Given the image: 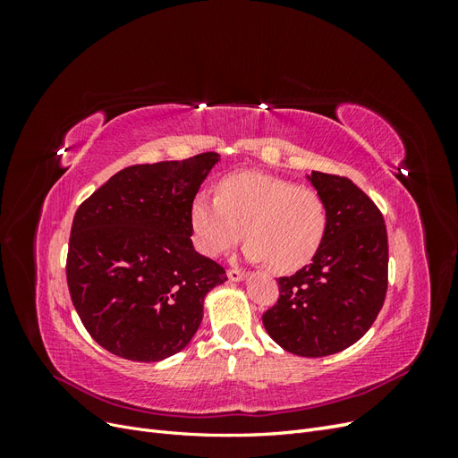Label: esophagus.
<instances>
[{"mask_svg": "<svg viewBox=\"0 0 458 458\" xmlns=\"http://www.w3.org/2000/svg\"><path fill=\"white\" fill-rule=\"evenodd\" d=\"M227 276H229V281L237 283V281H242L246 275H244V271H241V269H237V267H231V269L227 271Z\"/></svg>", "mask_w": 458, "mask_h": 458, "instance_id": "esophagus-1", "label": "esophagus"}]
</instances>
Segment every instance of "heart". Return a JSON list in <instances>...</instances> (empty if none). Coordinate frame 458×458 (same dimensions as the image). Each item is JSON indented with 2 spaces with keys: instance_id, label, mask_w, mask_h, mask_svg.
<instances>
[{
  "instance_id": "1",
  "label": "heart",
  "mask_w": 458,
  "mask_h": 458,
  "mask_svg": "<svg viewBox=\"0 0 458 458\" xmlns=\"http://www.w3.org/2000/svg\"><path fill=\"white\" fill-rule=\"evenodd\" d=\"M191 229L208 258L229 252L242 237L246 256L276 273L308 266L327 233V204L318 191L261 172L227 175L217 199L206 192L191 202Z\"/></svg>"
}]
</instances>
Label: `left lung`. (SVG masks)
<instances>
[{
	"label": "left lung",
	"mask_w": 458,
	"mask_h": 458,
	"mask_svg": "<svg viewBox=\"0 0 458 458\" xmlns=\"http://www.w3.org/2000/svg\"><path fill=\"white\" fill-rule=\"evenodd\" d=\"M327 204V233L311 263L279 279V300L263 313L283 350L325 357L350 348L372 327L387 290L384 217L352 179L308 175Z\"/></svg>",
	"instance_id": "obj_1"
}]
</instances>
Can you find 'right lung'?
Listing matches in <instances>:
<instances>
[{
    "mask_svg": "<svg viewBox=\"0 0 458 458\" xmlns=\"http://www.w3.org/2000/svg\"><path fill=\"white\" fill-rule=\"evenodd\" d=\"M217 152L135 164L76 210L66 283L91 338L130 361H162L195 336L225 269L191 241V202Z\"/></svg>",
    "mask_w": 458,
    "mask_h": 458,
    "instance_id": "obj_1",
    "label": "right lung"
}]
</instances>
